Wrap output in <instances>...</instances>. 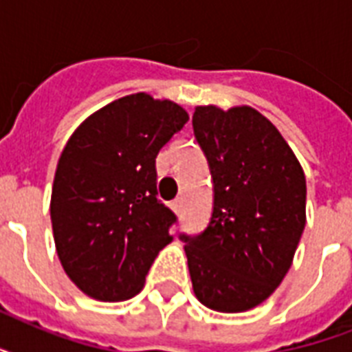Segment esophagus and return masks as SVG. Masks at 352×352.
I'll use <instances>...</instances> for the list:
<instances>
[{
	"mask_svg": "<svg viewBox=\"0 0 352 352\" xmlns=\"http://www.w3.org/2000/svg\"><path fill=\"white\" fill-rule=\"evenodd\" d=\"M171 208H173V212H175V214H181V212H182V197L175 199V201H173V204H171Z\"/></svg>",
	"mask_w": 352,
	"mask_h": 352,
	"instance_id": "obj_1",
	"label": "esophagus"
}]
</instances>
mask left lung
I'll return each instance as SVG.
<instances>
[{"label":"left lung","instance_id":"1","mask_svg":"<svg viewBox=\"0 0 352 352\" xmlns=\"http://www.w3.org/2000/svg\"><path fill=\"white\" fill-rule=\"evenodd\" d=\"M192 124L214 179L208 228L181 235L193 292L212 311H250L292 265L307 221L305 173L254 107L197 106Z\"/></svg>","mask_w":352,"mask_h":352}]
</instances>
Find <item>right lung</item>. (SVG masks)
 <instances>
[{
    "mask_svg": "<svg viewBox=\"0 0 352 352\" xmlns=\"http://www.w3.org/2000/svg\"><path fill=\"white\" fill-rule=\"evenodd\" d=\"M188 118L175 102L135 93L89 115L69 137L52 182V235L63 270L89 298L137 296L173 241L177 217L157 199L155 159Z\"/></svg>",
    "mask_w": 352,
    "mask_h": 352,
    "instance_id": "right-lung-1",
    "label": "right lung"
}]
</instances>
